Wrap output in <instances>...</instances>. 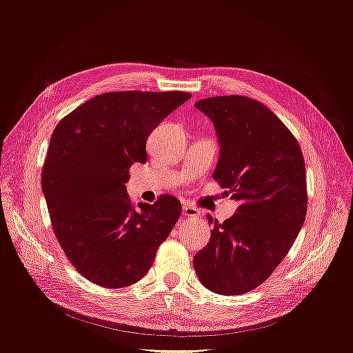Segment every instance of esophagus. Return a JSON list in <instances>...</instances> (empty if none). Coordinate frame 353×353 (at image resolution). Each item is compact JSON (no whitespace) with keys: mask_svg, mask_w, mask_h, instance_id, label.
Returning a JSON list of instances; mask_svg holds the SVG:
<instances>
[{"mask_svg":"<svg viewBox=\"0 0 353 353\" xmlns=\"http://www.w3.org/2000/svg\"><path fill=\"white\" fill-rule=\"evenodd\" d=\"M183 215L188 216V218H196V216H199V210L194 206L187 205L185 203V205L183 206Z\"/></svg>","mask_w":353,"mask_h":353,"instance_id":"34e87169","label":"esophagus"}]
</instances>
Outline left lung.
Masks as SVG:
<instances>
[{"label": "left lung", "instance_id": "1", "mask_svg": "<svg viewBox=\"0 0 353 353\" xmlns=\"http://www.w3.org/2000/svg\"><path fill=\"white\" fill-rule=\"evenodd\" d=\"M221 144L213 179L240 201L213 225L194 256L199 280L210 292L234 296L259 287L285 258L307 209L305 160L294 135L265 104L244 95L199 100Z\"/></svg>", "mask_w": 353, "mask_h": 353}]
</instances>
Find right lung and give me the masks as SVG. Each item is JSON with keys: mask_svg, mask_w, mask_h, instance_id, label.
I'll use <instances>...</instances> for the list:
<instances>
[{"mask_svg": "<svg viewBox=\"0 0 353 353\" xmlns=\"http://www.w3.org/2000/svg\"><path fill=\"white\" fill-rule=\"evenodd\" d=\"M190 97L183 91L105 92L52 131L42 193L63 252L91 283L121 288L140 281L181 216V203L170 194L137 208L125 183L135 162H147L148 135Z\"/></svg>", "mask_w": 353, "mask_h": 353, "instance_id": "right-lung-1", "label": "right lung"}]
</instances>
